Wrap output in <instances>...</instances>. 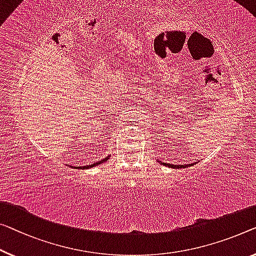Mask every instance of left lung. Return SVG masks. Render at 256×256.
<instances>
[{"label":"left lung","mask_w":256,"mask_h":256,"mask_svg":"<svg viewBox=\"0 0 256 256\" xmlns=\"http://www.w3.org/2000/svg\"><path fill=\"white\" fill-rule=\"evenodd\" d=\"M162 163V162H161ZM196 164V163H190V164H188V166H182V164H179V166H176V164H170V163H163V166H171V168H174V169H179V168H186V166H194Z\"/></svg>","instance_id":"obj_1"}]
</instances>
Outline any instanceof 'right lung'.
<instances>
[{"mask_svg": "<svg viewBox=\"0 0 256 256\" xmlns=\"http://www.w3.org/2000/svg\"><path fill=\"white\" fill-rule=\"evenodd\" d=\"M108 158H109V156H106V158H104V160H102V161H98V162H95L94 164H88V166H76L77 168V169H87V168H92V166H98V164H101L102 162H106V161H108Z\"/></svg>", "mask_w": 256, "mask_h": 256, "instance_id": "1", "label": "right lung"}]
</instances>
